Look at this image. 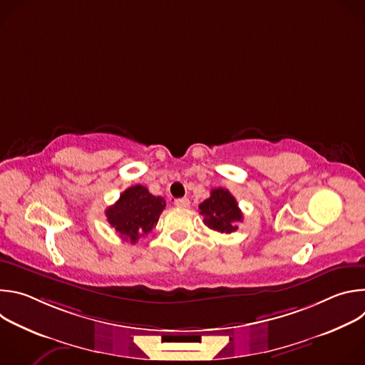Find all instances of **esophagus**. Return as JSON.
Instances as JSON below:
<instances>
[{
	"instance_id": "esophagus-1",
	"label": "esophagus",
	"mask_w": 365,
	"mask_h": 365,
	"mask_svg": "<svg viewBox=\"0 0 365 365\" xmlns=\"http://www.w3.org/2000/svg\"><path fill=\"white\" fill-rule=\"evenodd\" d=\"M175 205L179 206V207H189L190 200L187 197H179V199L175 200Z\"/></svg>"
}]
</instances>
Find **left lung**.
<instances>
[{
	"mask_svg": "<svg viewBox=\"0 0 365 365\" xmlns=\"http://www.w3.org/2000/svg\"><path fill=\"white\" fill-rule=\"evenodd\" d=\"M199 211L203 224L221 234L237 231V224L242 221V212L235 197L224 187L212 189L211 196L199 205Z\"/></svg>",
	"mask_w": 365,
	"mask_h": 365,
	"instance_id": "8db88e82",
	"label": "left lung"
}]
</instances>
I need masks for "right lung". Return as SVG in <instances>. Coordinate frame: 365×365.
Returning a JSON list of instances; mask_svg holds the SVG:
<instances>
[{
    "label": "right lung",
    "instance_id": "1",
    "mask_svg": "<svg viewBox=\"0 0 365 365\" xmlns=\"http://www.w3.org/2000/svg\"><path fill=\"white\" fill-rule=\"evenodd\" d=\"M166 207V200L154 196L141 185L125 189L120 199L107 207L106 215L120 237L135 244L141 237L151 232Z\"/></svg>",
    "mask_w": 365,
    "mask_h": 365
}]
</instances>
